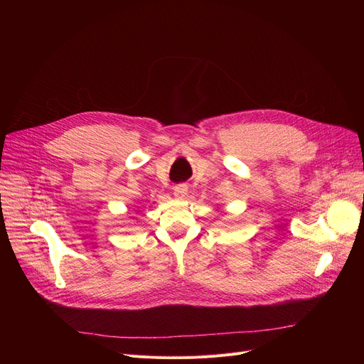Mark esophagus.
<instances>
[{"mask_svg": "<svg viewBox=\"0 0 364 364\" xmlns=\"http://www.w3.org/2000/svg\"><path fill=\"white\" fill-rule=\"evenodd\" d=\"M187 195V186L186 184H180L174 187V196L176 199H183Z\"/></svg>", "mask_w": 364, "mask_h": 364, "instance_id": "34e87169", "label": "esophagus"}]
</instances>
